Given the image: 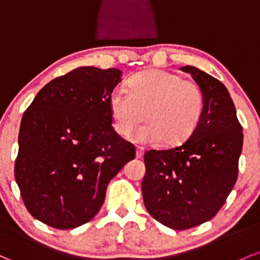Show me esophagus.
<instances>
[{
    "mask_svg": "<svg viewBox=\"0 0 260 260\" xmlns=\"http://www.w3.org/2000/svg\"><path fill=\"white\" fill-rule=\"evenodd\" d=\"M143 153H144V149L142 148V147H137V148H136V157L137 158L143 157Z\"/></svg>",
    "mask_w": 260,
    "mask_h": 260,
    "instance_id": "1",
    "label": "esophagus"
}]
</instances>
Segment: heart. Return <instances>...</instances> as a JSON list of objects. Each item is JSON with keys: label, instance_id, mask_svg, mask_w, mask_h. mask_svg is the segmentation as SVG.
<instances>
[{"label": "heart", "instance_id": "1", "mask_svg": "<svg viewBox=\"0 0 260 260\" xmlns=\"http://www.w3.org/2000/svg\"><path fill=\"white\" fill-rule=\"evenodd\" d=\"M108 107L116 132L128 136L146 117L147 122L132 135L137 143L168 146L190 137L202 118L204 97L196 82L160 70L139 72L128 80V89L111 92Z\"/></svg>", "mask_w": 260, "mask_h": 260}]
</instances>
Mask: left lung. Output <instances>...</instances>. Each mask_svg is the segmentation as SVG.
Instances as JSON below:
<instances>
[{
	"label": "left lung",
	"mask_w": 260,
	"mask_h": 260,
	"mask_svg": "<svg viewBox=\"0 0 260 260\" xmlns=\"http://www.w3.org/2000/svg\"><path fill=\"white\" fill-rule=\"evenodd\" d=\"M190 73L204 97L202 118L178 147L144 153L142 194L149 214L168 228L183 231L212 219L238 177L243 128L228 89L193 66Z\"/></svg>",
	"instance_id": "1"
}]
</instances>
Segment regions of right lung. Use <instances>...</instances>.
<instances>
[{
    "label": "right lung",
    "mask_w": 260,
    "mask_h": 260,
    "mask_svg": "<svg viewBox=\"0 0 260 260\" xmlns=\"http://www.w3.org/2000/svg\"><path fill=\"white\" fill-rule=\"evenodd\" d=\"M118 68L80 67L48 82L23 113L15 178L27 210L57 229L89 222L135 146L112 127Z\"/></svg>",
    "instance_id": "obj_1"
}]
</instances>
